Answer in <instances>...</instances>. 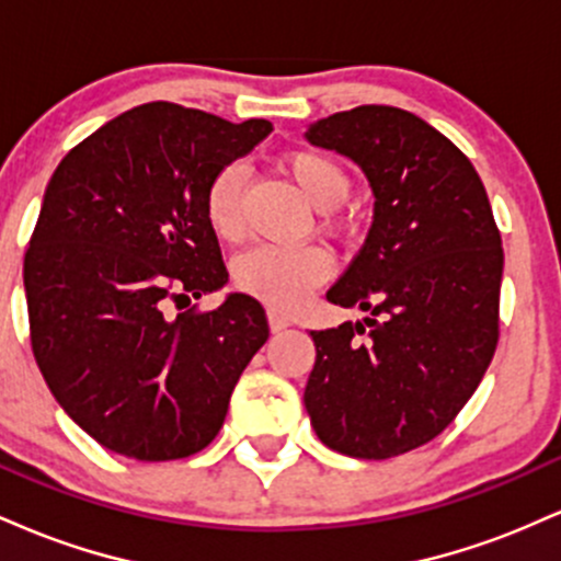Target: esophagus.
I'll use <instances>...</instances> for the list:
<instances>
[{
    "instance_id": "34e87169",
    "label": "esophagus",
    "mask_w": 561,
    "mask_h": 561,
    "mask_svg": "<svg viewBox=\"0 0 561 561\" xmlns=\"http://www.w3.org/2000/svg\"><path fill=\"white\" fill-rule=\"evenodd\" d=\"M268 327H272V332H282V330H287L289 327V319L285 317V313H279V311H268Z\"/></svg>"
}]
</instances>
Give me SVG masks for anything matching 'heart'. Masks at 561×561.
I'll return each instance as SVG.
<instances>
[{
	"label": "heart",
	"instance_id": "b5f03b06",
	"mask_svg": "<svg viewBox=\"0 0 561 561\" xmlns=\"http://www.w3.org/2000/svg\"><path fill=\"white\" fill-rule=\"evenodd\" d=\"M282 169L302 197L319 210H332L351 192V173L343 163L319 150H293ZM244 171L229 163L214 173L205 190V218L221 240L237 242L244 234ZM332 274V259L319 244H261L234 263V285L274 311H295Z\"/></svg>",
	"mask_w": 561,
	"mask_h": 561
}]
</instances>
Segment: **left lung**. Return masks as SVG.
Masks as SVG:
<instances>
[{
  "label": "left lung",
  "instance_id": "left-lung-1",
  "mask_svg": "<svg viewBox=\"0 0 561 561\" xmlns=\"http://www.w3.org/2000/svg\"><path fill=\"white\" fill-rule=\"evenodd\" d=\"M362 165L375 224L327 300L371 311L311 330L308 416L324 446L392 459L437 437L499 345L501 231L469 158L414 113L362 105L308 128Z\"/></svg>",
  "mask_w": 561,
  "mask_h": 561
}]
</instances>
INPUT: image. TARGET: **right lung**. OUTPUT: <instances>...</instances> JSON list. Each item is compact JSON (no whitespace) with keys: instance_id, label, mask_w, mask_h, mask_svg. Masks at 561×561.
<instances>
[{"instance_id":"obj_1","label":"right lung","mask_w":561,"mask_h":561,"mask_svg":"<svg viewBox=\"0 0 561 561\" xmlns=\"http://www.w3.org/2000/svg\"><path fill=\"white\" fill-rule=\"evenodd\" d=\"M268 131L263 118L147 102L79 141L49 179L23 261L31 351L100 446L173 461L221 430L268 340L263 306L237 293L216 311H163L229 279L205 190Z\"/></svg>"}]
</instances>
